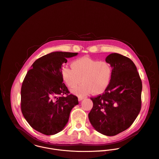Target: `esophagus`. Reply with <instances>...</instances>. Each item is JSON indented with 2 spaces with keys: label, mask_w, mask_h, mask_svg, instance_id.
I'll return each mask as SVG.
<instances>
[{
  "label": "esophagus",
  "mask_w": 159,
  "mask_h": 159,
  "mask_svg": "<svg viewBox=\"0 0 159 159\" xmlns=\"http://www.w3.org/2000/svg\"><path fill=\"white\" fill-rule=\"evenodd\" d=\"M84 98V97H78L79 101H81V100H82Z\"/></svg>",
  "instance_id": "1"
}]
</instances>
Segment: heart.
<instances>
[{
    "mask_svg": "<svg viewBox=\"0 0 159 159\" xmlns=\"http://www.w3.org/2000/svg\"><path fill=\"white\" fill-rule=\"evenodd\" d=\"M72 67L64 66L61 70L62 77L70 88L79 86L72 90L75 95L80 97L91 93L98 94L108 87L112 73V68L108 62L99 61L87 57L74 60ZM82 79L81 80V79Z\"/></svg>",
    "mask_w": 159,
    "mask_h": 159,
    "instance_id": "1",
    "label": "heart"
}]
</instances>
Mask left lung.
I'll return each mask as SVG.
<instances>
[{
  "instance_id": "8db88e82",
  "label": "left lung",
  "mask_w": 159,
  "mask_h": 159,
  "mask_svg": "<svg viewBox=\"0 0 159 159\" xmlns=\"http://www.w3.org/2000/svg\"><path fill=\"white\" fill-rule=\"evenodd\" d=\"M105 61L112 68L110 82L102 95L90 98L93 105L89 118L96 131L113 136L129 128L138 116L143 85L129 58L112 53Z\"/></svg>"
}]
</instances>
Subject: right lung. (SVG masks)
Masks as SVG:
<instances>
[{"label":"right lung","mask_w":159,"mask_h":159,"mask_svg":"<svg viewBox=\"0 0 159 159\" xmlns=\"http://www.w3.org/2000/svg\"><path fill=\"white\" fill-rule=\"evenodd\" d=\"M77 52L56 51L36 60L28 71L21 89V110L36 131L53 135L68 122L72 109L79 104L63 83L61 67ZM63 94H66V97Z\"/></svg>","instance_id":"add662e5"}]
</instances>
